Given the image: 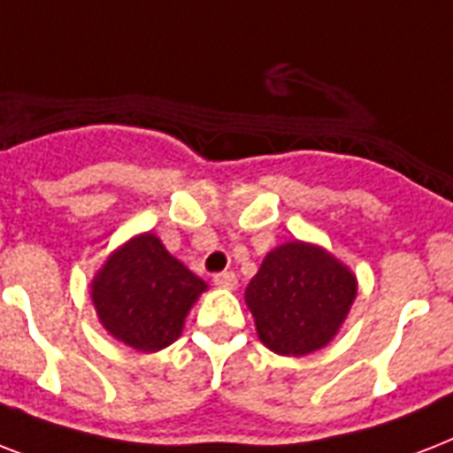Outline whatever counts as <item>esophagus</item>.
<instances>
[{"instance_id": "obj_1", "label": "esophagus", "mask_w": 453, "mask_h": 453, "mask_svg": "<svg viewBox=\"0 0 453 453\" xmlns=\"http://www.w3.org/2000/svg\"><path fill=\"white\" fill-rule=\"evenodd\" d=\"M213 284L220 287V289H234L237 277H234V273H219V275H213Z\"/></svg>"}]
</instances>
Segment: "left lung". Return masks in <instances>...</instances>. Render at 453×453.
<instances>
[{
  "label": "left lung",
  "mask_w": 453,
  "mask_h": 453,
  "mask_svg": "<svg viewBox=\"0 0 453 453\" xmlns=\"http://www.w3.org/2000/svg\"><path fill=\"white\" fill-rule=\"evenodd\" d=\"M355 296L350 270L322 247L298 240L273 249L244 294L263 345L287 357L329 343Z\"/></svg>",
  "instance_id": "left-lung-1"
}]
</instances>
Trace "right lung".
I'll list each match as a JSON object with an SVG mask.
<instances>
[{"label":"right lung","mask_w":453,"mask_h":453,"mask_svg":"<svg viewBox=\"0 0 453 453\" xmlns=\"http://www.w3.org/2000/svg\"><path fill=\"white\" fill-rule=\"evenodd\" d=\"M206 282L143 233L110 254L91 282V301L110 336L141 352L171 345Z\"/></svg>","instance_id":"right-lung-1"}]
</instances>
